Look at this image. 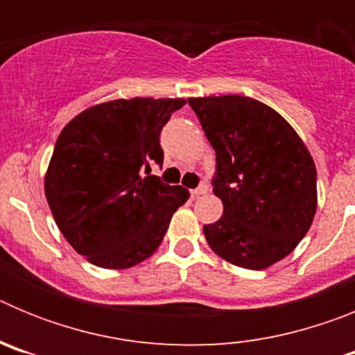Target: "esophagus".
<instances>
[{"label":"esophagus","instance_id":"obj_1","mask_svg":"<svg viewBox=\"0 0 355 355\" xmlns=\"http://www.w3.org/2000/svg\"><path fill=\"white\" fill-rule=\"evenodd\" d=\"M209 192V187L206 183H200L196 190H192V197H200L205 196V193Z\"/></svg>","mask_w":355,"mask_h":355}]
</instances>
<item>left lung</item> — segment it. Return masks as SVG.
Wrapping results in <instances>:
<instances>
[{
	"label": "left lung",
	"mask_w": 355,
	"mask_h": 355,
	"mask_svg": "<svg viewBox=\"0 0 355 355\" xmlns=\"http://www.w3.org/2000/svg\"><path fill=\"white\" fill-rule=\"evenodd\" d=\"M216 153L224 215L202 227L216 256L249 270L286 258L313 224L316 167L290 122L252 97H188Z\"/></svg>",
	"instance_id": "8db88e82"
}]
</instances>
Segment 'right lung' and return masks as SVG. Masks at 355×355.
Returning <instances> with one entry per match:
<instances>
[{"label": "right lung", "mask_w": 355, "mask_h": 355, "mask_svg": "<svg viewBox=\"0 0 355 355\" xmlns=\"http://www.w3.org/2000/svg\"><path fill=\"white\" fill-rule=\"evenodd\" d=\"M181 97L99 103L69 121L56 139L44 192L65 240L101 268L124 270L156 252L190 192L159 183V133Z\"/></svg>", "instance_id": "1"}]
</instances>
